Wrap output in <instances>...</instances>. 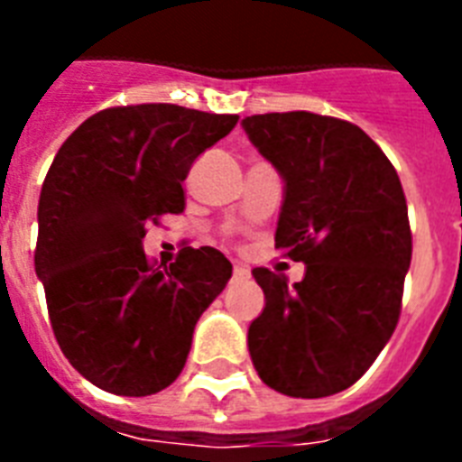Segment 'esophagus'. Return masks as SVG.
Returning <instances> with one entry per match:
<instances>
[{
    "label": "esophagus",
    "instance_id": "34e87169",
    "mask_svg": "<svg viewBox=\"0 0 462 462\" xmlns=\"http://www.w3.org/2000/svg\"><path fill=\"white\" fill-rule=\"evenodd\" d=\"M232 273H235V278H249V268L246 266H239V263H235V268H232Z\"/></svg>",
    "mask_w": 462,
    "mask_h": 462
}]
</instances>
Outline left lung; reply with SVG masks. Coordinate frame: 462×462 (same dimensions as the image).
Here are the masks:
<instances>
[{
	"mask_svg": "<svg viewBox=\"0 0 462 462\" xmlns=\"http://www.w3.org/2000/svg\"><path fill=\"white\" fill-rule=\"evenodd\" d=\"M285 180L275 249L307 263L300 282L254 268L266 307L249 326L266 386L292 398L350 388L401 316L412 259L408 203L395 167L357 125L314 112L242 119Z\"/></svg>",
	"mask_w": 462,
	"mask_h": 462,
	"instance_id": "obj_1",
	"label": "left lung"
}]
</instances>
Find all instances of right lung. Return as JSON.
Returning <instances> with one entry per match:
<instances>
[{
	"label": "right lung",
	"instance_id": "add662e5",
	"mask_svg": "<svg viewBox=\"0 0 462 462\" xmlns=\"http://www.w3.org/2000/svg\"><path fill=\"white\" fill-rule=\"evenodd\" d=\"M237 119L167 103L107 107L54 155L40 191L35 273L64 357L107 393L170 386L199 316L230 281L232 263L213 246H187L155 266L141 239L160 216L184 210L194 160Z\"/></svg>",
	"mask_w": 462,
	"mask_h": 462
}]
</instances>
